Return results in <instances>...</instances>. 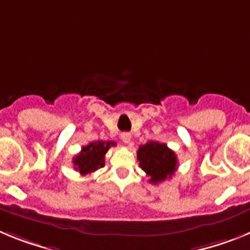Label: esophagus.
Masks as SVG:
<instances>
[{
  "instance_id": "1",
  "label": "esophagus",
  "mask_w": 250,
  "mask_h": 250,
  "mask_svg": "<svg viewBox=\"0 0 250 250\" xmlns=\"http://www.w3.org/2000/svg\"><path fill=\"white\" fill-rule=\"evenodd\" d=\"M120 139L125 143V144H129L130 140H131V135H130L129 132H123L120 135Z\"/></svg>"
}]
</instances>
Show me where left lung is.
<instances>
[{
  "instance_id": "obj_1",
  "label": "left lung",
  "mask_w": 250,
  "mask_h": 250,
  "mask_svg": "<svg viewBox=\"0 0 250 250\" xmlns=\"http://www.w3.org/2000/svg\"><path fill=\"white\" fill-rule=\"evenodd\" d=\"M139 165L147 176L150 183L159 184L170 179L178 169V158L175 152L158 141H149L140 145L138 150Z\"/></svg>"
}]
</instances>
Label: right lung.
Returning a JSON list of instances; mask_svg holds the SVG:
<instances>
[{
	"label": "right lung",
	"mask_w": 250,
	"mask_h": 250,
	"mask_svg": "<svg viewBox=\"0 0 250 250\" xmlns=\"http://www.w3.org/2000/svg\"><path fill=\"white\" fill-rule=\"evenodd\" d=\"M114 141H94L81 149L80 154H77L74 159L75 170L81 175L91 174L96 170L105 167V154L111 146H115Z\"/></svg>",
	"instance_id": "obj_1"
}]
</instances>
